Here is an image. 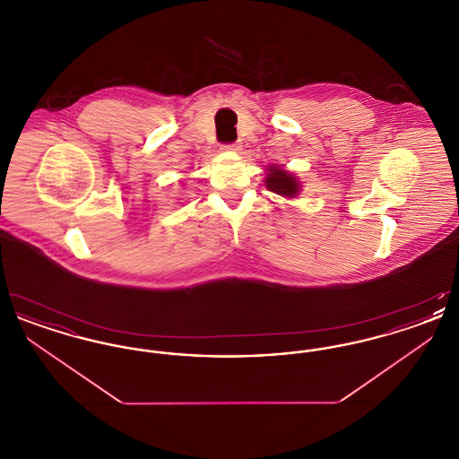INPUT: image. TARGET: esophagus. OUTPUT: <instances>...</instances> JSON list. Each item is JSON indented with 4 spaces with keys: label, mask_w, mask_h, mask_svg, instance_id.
I'll list each match as a JSON object with an SVG mask.
<instances>
[{
    "label": "esophagus",
    "mask_w": 459,
    "mask_h": 459,
    "mask_svg": "<svg viewBox=\"0 0 459 459\" xmlns=\"http://www.w3.org/2000/svg\"><path fill=\"white\" fill-rule=\"evenodd\" d=\"M239 143H230V144H223V150H229V152H239Z\"/></svg>",
    "instance_id": "esophagus-1"
}]
</instances>
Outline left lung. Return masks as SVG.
I'll return each instance as SVG.
<instances>
[{
  "mask_svg": "<svg viewBox=\"0 0 459 459\" xmlns=\"http://www.w3.org/2000/svg\"><path fill=\"white\" fill-rule=\"evenodd\" d=\"M266 187L277 195L282 196H294L298 195V182L290 174L281 169H272L270 174L266 177Z\"/></svg>",
  "mask_w": 459,
  "mask_h": 459,
  "instance_id": "obj_1",
  "label": "left lung"
}]
</instances>
